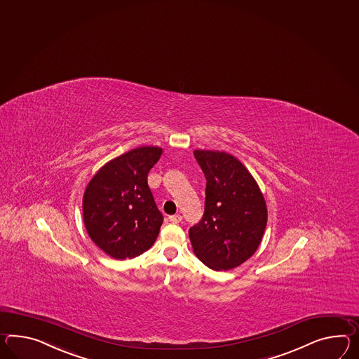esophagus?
Wrapping results in <instances>:
<instances>
[{
	"instance_id": "esophagus-1",
	"label": "esophagus",
	"mask_w": 359,
	"mask_h": 359,
	"mask_svg": "<svg viewBox=\"0 0 359 359\" xmlns=\"http://www.w3.org/2000/svg\"><path fill=\"white\" fill-rule=\"evenodd\" d=\"M182 215L180 214H175V215H171V217H168V220L170 222H172V223H180L182 222Z\"/></svg>"
}]
</instances>
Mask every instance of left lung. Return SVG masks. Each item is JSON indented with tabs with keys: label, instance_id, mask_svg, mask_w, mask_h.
I'll list each match as a JSON object with an SVG mask.
<instances>
[{
	"label": "left lung",
	"instance_id": "1",
	"mask_svg": "<svg viewBox=\"0 0 359 359\" xmlns=\"http://www.w3.org/2000/svg\"><path fill=\"white\" fill-rule=\"evenodd\" d=\"M206 176L205 212L189 229L196 257L211 270L227 271L248 261L262 241L267 205L249 170L232 154L196 149Z\"/></svg>",
	"mask_w": 359,
	"mask_h": 359
}]
</instances>
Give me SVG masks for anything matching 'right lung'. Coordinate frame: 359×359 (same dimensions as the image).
Listing matches in <instances>:
<instances>
[{
	"label": "right lung",
	"instance_id": "add662e5",
	"mask_svg": "<svg viewBox=\"0 0 359 359\" xmlns=\"http://www.w3.org/2000/svg\"><path fill=\"white\" fill-rule=\"evenodd\" d=\"M163 153L139 147L109 161L88 183L83 219L88 236L114 259L135 258L157 238L163 222L148 185V174Z\"/></svg>",
	"mask_w": 359,
	"mask_h": 359
}]
</instances>
